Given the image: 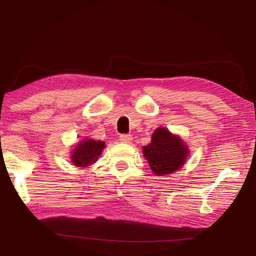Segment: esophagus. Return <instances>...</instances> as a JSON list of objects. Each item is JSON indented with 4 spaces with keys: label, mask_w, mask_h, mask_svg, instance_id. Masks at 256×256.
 <instances>
[{
    "label": "esophagus",
    "mask_w": 256,
    "mask_h": 256,
    "mask_svg": "<svg viewBox=\"0 0 256 256\" xmlns=\"http://www.w3.org/2000/svg\"><path fill=\"white\" fill-rule=\"evenodd\" d=\"M120 140L122 143L129 144V143H131V141H132V136H131V134H120Z\"/></svg>",
    "instance_id": "esophagus-1"
}]
</instances>
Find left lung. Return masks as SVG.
I'll return each instance as SVG.
<instances>
[{"mask_svg":"<svg viewBox=\"0 0 256 256\" xmlns=\"http://www.w3.org/2000/svg\"><path fill=\"white\" fill-rule=\"evenodd\" d=\"M144 157L156 175H166L177 171L187 159L188 150L180 138L166 128L154 130L152 142L143 147Z\"/></svg>","mask_w":256,"mask_h":256,"instance_id":"obj_1","label":"left lung"}]
</instances>
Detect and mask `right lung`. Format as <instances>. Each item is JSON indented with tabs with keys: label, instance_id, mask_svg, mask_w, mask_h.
<instances>
[{
	"label": "right lung",
	"instance_id": "right-lung-1",
	"mask_svg": "<svg viewBox=\"0 0 256 256\" xmlns=\"http://www.w3.org/2000/svg\"><path fill=\"white\" fill-rule=\"evenodd\" d=\"M104 148V142L95 141L92 138L82 141L74 147L72 160L76 166H88L97 160Z\"/></svg>",
	"mask_w": 256,
	"mask_h": 256
}]
</instances>
